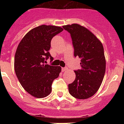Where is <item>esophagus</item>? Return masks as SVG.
I'll return each instance as SVG.
<instances>
[{
	"instance_id": "esophagus-1",
	"label": "esophagus",
	"mask_w": 124,
	"mask_h": 124,
	"mask_svg": "<svg viewBox=\"0 0 124 124\" xmlns=\"http://www.w3.org/2000/svg\"><path fill=\"white\" fill-rule=\"evenodd\" d=\"M68 70V68H62V71H66Z\"/></svg>"
}]
</instances>
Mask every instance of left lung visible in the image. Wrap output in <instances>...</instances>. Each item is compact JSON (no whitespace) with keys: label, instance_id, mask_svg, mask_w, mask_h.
I'll use <instances>...</instances> for the list:
<instances>
[{"label":"left lung","instance_id":"8db88e82","mask_svg":"<svg viewBox=\"0 0 124 124\" xmlns=\"http://www.w3.org/2000/svg\"><path fill=\"white\" fill-rule=\"evenodd\" d=\"M70 33L74 56L79 57L81 70L75 71L76 78L68 85L70 94L78 99L94 95L102 84L106 72V59L102 44L94 35L77 24L63 26Z\"/></svg>","mask_w":124,"mask_h":124}]
</instances>
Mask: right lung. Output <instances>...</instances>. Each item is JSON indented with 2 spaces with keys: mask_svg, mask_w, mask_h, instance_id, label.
I'll return each mask as SVG.
<instances>
[{
  "mask_svg": "<svg viewBox=\"0 0 124 124\" xmlns=\"http://www.w3.org/2000/svg\"><path fill=\"white\" fill-rule=\"evenodd\" d=\"M63 31L58 26L42 25L28 32L19 43L14 68L20 84L31 95L44 98L51 92L52 83L58 77L60 66L46 64L53 60L49 50L53 38Z\"/></svg>",
  "mask_w": 124,
  "mask_h": 124,
  "instance_id": "right-lung-1",
  "label": "right lung"
}]
</instances>
